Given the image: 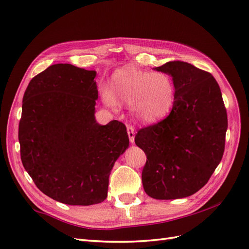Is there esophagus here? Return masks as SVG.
<instances>
[{"instance_id": "1", "label": "esophagus", "mask_w": 249, "mask_h": 249, "mask_svg": "<svg viewBox=\"0 0 249 249\" xmlns=\"http://www.w3.org/2000/svg\"><path fill=\"white\" fill-rule=\"evenodd\" d=\"M126 131H127V135H129L130 142L134 143V141H135V129H134V126L127 125L126 126Z\"/></svg>"}]
</instances>
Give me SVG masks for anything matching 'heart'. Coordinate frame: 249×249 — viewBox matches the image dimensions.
<instances>
[{"mask_svg":"<svg viewBox=\"0 0 249 249\" xmlns=\"http://www.w3.org/2000/svg\"><path fill=\"white\" fill-rule=\"evenodd\" d=\"M105 104L118 109L119 102L131 105L135 117L153 124L169 115L176 102V86L164 72H150L125 67L113 74L111 87H104Z\"/></svg>","mask_w":249,"mask_h":249,"instance_id":"heart-1","label":"heart"}]
</instances>
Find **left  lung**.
<instances>
[{
	"label": "left lung",
	"mask_w": 249,
	"mask_h": 249,
	"mask_svg": "<svg viewBox=\"0 0 249 249\" xmlns=\"http://www.w3.org/2000/svg\"><path fill=\"white\" fill-rule=\"evenodd\" d=\"M155 70L172 77L176 102L166 118L135 136L147 158L142 185L153 198H183L201 189L222 159L227 109L210 72L183 61Z\"/></svg>",
	"instance_id": "8db88e82"
}]
</instances>
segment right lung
<instances>
[{
    "label": "right lung",
    "mask_w": 249,
    "mask_h": 249,
    "mask_svg": "<svg viewBox=\"0 0 249 249\" xmlns=\"http://www.w3.org/2000/svg\"><path fill=\"white\" fill-rule=\"evenodd\" d=\"M95 76L71 64L51 65L30 81L22 99V165L42 193L66 205L106 199L111 169L129 146L123 123H96Z\"/></svg>",
    "instance_id": "add662e5"
}]
</instances>
